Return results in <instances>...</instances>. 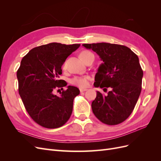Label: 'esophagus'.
Listing matches in <instances>:
<instances>
[{"instance_id":"obj_1","label":"esophagus","mask_w":161,"mask_h":161,"mask_svg":"<svg viewBox=\"0 0 161 161\" xmlns=\"http://www.w3.org/2000/svg\"><path fill=\"white\" fill-rule=\"evenodd\" d=\"M79 90H80V91L82 92H85V91H87V89H85V88H80V89H79Z\"/></svg>"}]
</instances>
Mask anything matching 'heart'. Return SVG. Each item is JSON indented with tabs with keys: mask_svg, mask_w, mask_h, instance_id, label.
<instances>
[{
	"mask_svg": "<svg viewBox=\"0 0 161 161\" xmlns=\"http://www.w3.org/2000/svg\"><path fill=\"white\" fill-rule=\"evenodd\" d=\"M91 56H94V55L92 54V52L87 50L82 51L80 54V57L84 62L86 60V58H88ZM63 66H64V67L66 66V62H64V64ZM89 79H90V77L88 76H75L74 78H72V79L70 80V82L72 85L78 86L79 87H85L88 85Z\"/></svg>",
	"mask_w": 161,
	"mask_h": 161,
	"instance_id": "1",
	"label": "heart"
}]
</instances>
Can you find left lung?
<instances>
[{"label":"left lung","instance_id":"obj_1","mask_svg":"<svg viewBox=\"0 0 161 161\" xmlns=\"http://www.w3.org/2000/svg\"><path fill=\"white\" fill-rule=\"evenodd\" d=\"M82 46L96 52L103 61L95 75L94 86L111 88L107 95L97 91L91 104L92 112L103 124L113 125L123 122L133 111L142 90L143 71L138 56L129 47L119 44Z\"/></svg>","mask_w":161,"mask_h":161}]
</instances>
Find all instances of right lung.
<instances>
[{"label": "right lung", "instance_id": "obj_1", "mask_svg": "<svg viewBox=\"0 0 161 161\" xmlns=\"http://www.w3.org/2000/svg\"><path fill=\"white\" fill-rule=\"evenodd\" d=\"M80 46L50 43L33 48L22 58L17 72L19 93L29 115L42 127L60 128L70 118L79 89L68 86L60 95L53 91L67 85L58 79L61 67Z\"/></svg>", "mask_w": 161, "mask_h": 161}]
</instances>
